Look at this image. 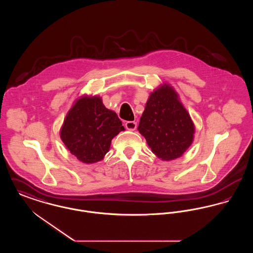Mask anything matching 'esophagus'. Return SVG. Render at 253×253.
Wrapping results in <instances>:
<instances>
[{
	"instance_id": "esophagus-1",
	"label": "esophagus",
	"mask_w": 253,
	"mask_h": 253,
	"mask_svg": "<svg viewBox=\"0 0 253 253\" xmlns=\"http://www.w3.org/2000/svg\"><path fill=\"white\" fill-rule=\"evenodd\" d=\"M125 127L129 131H134L136 129V122H134V121H127L125 123Z\"/></svg>"
}]
</instances>
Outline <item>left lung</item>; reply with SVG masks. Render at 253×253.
Returning <instances> with one entry per match:
<instances>
[{"label": "left lung", "instance_id": "1", "mask_svg": "<svg viewBox=\"0 0 253 253\" xmlns=\"http://www.w3.org/2000/svg\"><path fill=\"white\" fill-rule=\"evenodd\" d=\"M158 158L180 157L192 145L194 124L174 89L164 84L149 96L137 127Z\"/></svg>", "mask_w": 253, "mask_h": 253}]
</instances>
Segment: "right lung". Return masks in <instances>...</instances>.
Listing matches in <instances>:
<instances>
[{
    "label": "right lung",
    "instance_id": "1",
    "mask_svg": "<svg viewBox=\"0 0 253 253\" xmlns=\"http://www.w3.org/2000/svg\"><path fill=\"white\" fill-rule=\"evenodd\" d=\"M124 130L118 115L103 105L100 96H83L67 113L60 135L72 155L91 164L104 158L112 139Z\"/></svg>",
    "mask_w": 253,
    "mask_h": 253
}]
</instances>
